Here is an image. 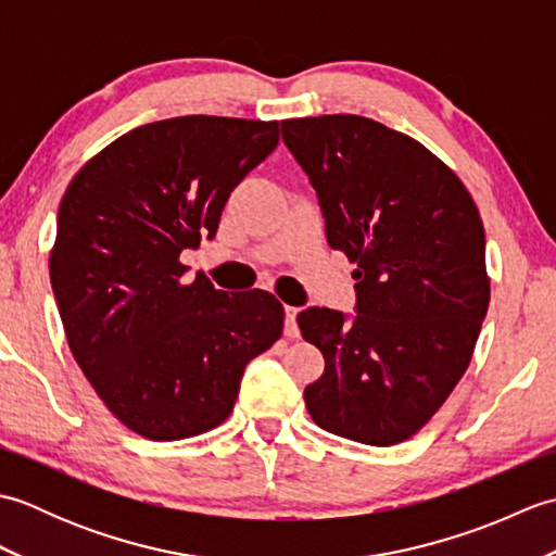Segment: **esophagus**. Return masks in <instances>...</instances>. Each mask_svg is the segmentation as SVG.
I'll return each instance as SVG.
<instances>
[{"mask_svg":"<svg viewBox=\"0 0 556 556\" xmlns=\"http://www.w3.org/2000/svg\"><path fill=\"white\" fill-rule=\"evenodd\" d=\"M296 315H299V308H293V305H287V308H285V334L289 339H299L301 337Z\"/></svg>","mask_w":556,"mask_h":556,"instance_id":"esophagus-1","label":"esophagus"}]
</instances>
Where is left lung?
<instances>
[{
	"label": "left lung",
	"instance_id": "8db88e82",
	"mask_svg": "<svg viewBox=\"0 0 556 556\" xmlns=\"http://www.w3.org/2000/svg\"><path fill=\"white\" fill-rule=\"evenodd\" d=\"M281 140L315 188L327 243L358 265L356 313H299L303 339L325 356L305 406L327 432L399 444L473 356L490 303L478 207L428 148L365 116L287 119Z\"/></svg>",
	"mask_w": 556,
	"mask_h": 556
}]
</instances>
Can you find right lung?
I'll return each instance as SVG.
<instances>
[{
    "instance_id": "right-lung-1",
    "label": "right lung",
    "mask_w": 556,
    "mask_h": 556,
    "mask_svg": "<svg viewBox=\"0 0 556 556\" xmlns=\"http://www.w3.org/2000/svg\"><path fill=\"white\" fill-rule=\"evenodd\" d=\"M279 143L277 122L176 116L116 138L68 184L50 281L68 349L128 430L186 440L217 428L245 365L281 337L267 291L227 293L179 255L217 233L245 174Z\"/></svg>"
}]
</instances>
